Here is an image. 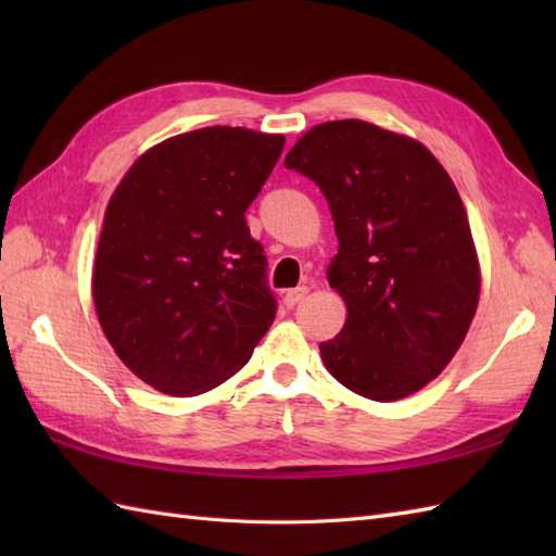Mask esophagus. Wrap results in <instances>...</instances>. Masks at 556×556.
Segmentation results:
<instances>
[{"instance_id": "34e87169", "label": "esophagus", "mask_w": 556, "mask_h": 556, "mask_svg": "<svg viewBox=\"0 0 556 556\" xmlns=\"http://www.w3.org/2000/svg\"><path fill=\"white\" fill-rule=\"evenodd\" d=\"M305 296H308V289H305V287L289 289V291L285 293V303H287V308H293V305H299Z\"/></svg>"}]
</instances>
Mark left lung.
I'll list each match as a JSON object with an SVG mask.
<instances>
[{
	"label": "left lung",
	"instance_id": "obj_1",
	"mask_svg": "<svg viewBox=\"0 0 556 556\" xmlns=\"http://www.w3.org/2000/svg\"><path fill=\"white\" fill-rule=\"evenodd\" d=\"M325 193L339 251L329 287L344 329L320 344L329 375L372 401L416 394L464 344L480 263L452 176L416 138L361 119L325 122L285 160Z\"/></svg>",
	"mask_w": 556,
	"mask_h": 556
}]
</instances>
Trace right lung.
<instances>
[{
  "instance_id": "right-lung-1",
  "label": "right lung",
  "mask_w": 556,
  "mask_h": 556,
  "mask_svg": "<svg viewBox=\"0 0 556 556\" xmlns=\"http://www.w3.org/2000/svg\"><path fill=\"white\" fill-rule=\"evenodd\" d=\"M281 150V134L205 126L146 150L114 188L92 303L116 356L157 392L195 396L227 382L275 320L243 212Z\"/></svg>"
}]
</instances>
